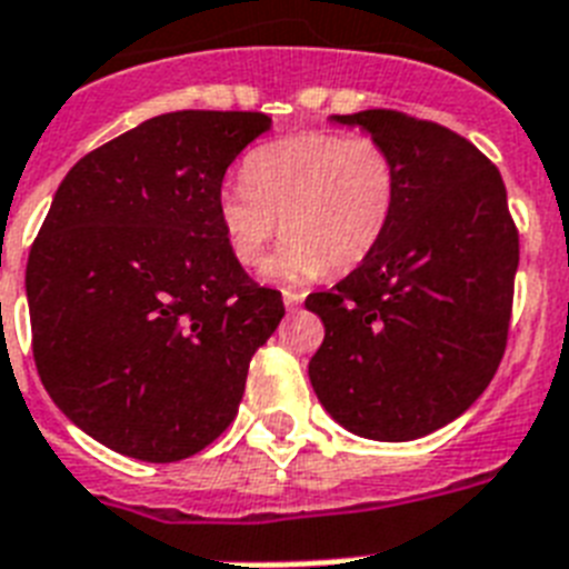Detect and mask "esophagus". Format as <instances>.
Returning a JSON list of instances; mask_svg holds the SVG:
<instances>
[{
	"instance_id": "1",
	"label": "esophagus",
	"mask_w": 569,
	"mask_h": 569,
	"mask_svg": "<svg viewBox=\"0 0 569 569\" xmlns=\"http://www.w3.org/2000/svg\"><path fill=\"white\" fill-rule=\"evenodd\" d=\"M281 297H284V306H288V311H293V308L302 306V293H299V290H284Z\"/></svg>"
}]
</instances>
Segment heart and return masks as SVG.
Returning <instances> with one entry per match:
<instances>
[{
    "label": "heart",
    "mask_w": 569,
    "mask_h": 569,
    "mask_svg": "<svg viewBox=\"0 0 569 569\" xmlns=\"http://www.w3.org/2000/svg\"><path fill=\"white\" fill-rule=\"evenodd\" d=\"M397 163L379 140L306 131L252 149L243 179L217 197V220L243 267L263 261L267 243L288 234L267 263L279 281L347 272L370 256L397 206Z\"/></svg>",
    "instance_id": "b5f03b06"
}]
</instances>
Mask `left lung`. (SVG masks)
<instances>
[{"instance_id":"obj_1","label":"left lung","mask_w":569,"mask_h":569,"mask_svg":"<svg viewBox=\"0 0 569 569\" xmlns=\"http://www.w3.org/2000/svg\"><path fill=\"white\" fill-rule=\"evenodd\" d=\"M388 147L397 206L370 256L306 308L322 408L370 440H413L467 411L506 356L520 234L502 176L470 140L402 111L338 113Z\"/></svg>"}]
</instances>
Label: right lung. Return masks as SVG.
I'll return each instance as SVG.
<instances>
[{"label": "right lung", "instance_id": "obj_1", "mask_svg": "<svg viewBox=\"0 0 569 569\" xmlns=\"http://www.w3.org/2000/svg\"><path fill=\"white\" fill-rule=\"evenodd\" d=\"M258 111H172L72 167L31 243V349L52 402L120 456L170 465L229 429L284 317L217 220Z\"/></svg>", "mask_w": 569, "mask_h": 569}]
</instances>
